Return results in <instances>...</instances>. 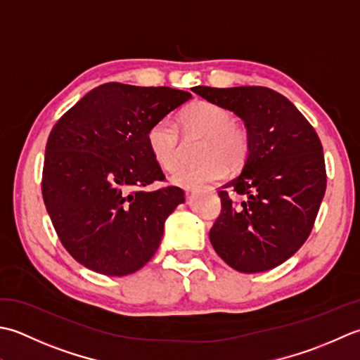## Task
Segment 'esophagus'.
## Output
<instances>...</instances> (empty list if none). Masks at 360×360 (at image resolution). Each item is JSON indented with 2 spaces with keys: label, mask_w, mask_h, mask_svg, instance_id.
<instances>
[{
  "label": "esophagus",
  "mask_w": 360,
  "mask_h": 360,
  "mask_svg": "<svg viewBox=\"0 0 360 360\" xmlns=\"http://www.w3.org/2000/svg\"><path fill=\"white\" fill-rule=\"evenodd\" d=\"M200 191H212V188H188L186 193H200Z\"/></svg>",
  "instance_id": "1"
}]
</instances>
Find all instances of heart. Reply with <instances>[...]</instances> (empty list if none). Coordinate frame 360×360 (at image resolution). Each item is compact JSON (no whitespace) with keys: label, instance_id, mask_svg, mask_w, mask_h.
<instances>
[{"label":"heart","instance_id":"heart-1","mask_svg":"<svg viewBox=\"0 0 360 360\" xmlns=\"http://www.w3.org/2000/svg\"><path fill=\"white\" fill-rule=\"evenodd\" d=\"M180 122L188 135H203L199 165L181 166L172 174V183L183 188H197L224 179L230 167L244 163L248 153V138L244 129L233 122L231 113L222 105L195 101L183 108ZM153 160L166 171H174L181 161L179 129L167 120L152 124L146 135Z\"/></svg>","mask_w":360,"mask_h":360}]
</instances>
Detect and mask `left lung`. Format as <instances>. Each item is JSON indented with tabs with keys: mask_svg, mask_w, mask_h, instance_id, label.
<instances>
[{
	"mask_svg": "<svg viewBox=\"0 0 360 360\" xmlns=\"http://www.w3.org/2000/svg\"><path fill=\"white\" fill-rule=\"evenodd\" d=\"M193 91L244 121L248 155L236 179L219 191L222 212L211 245L230 267L258 274L280 266L302 247L326 191L323 148L292 102L266 86ZM230 193L244 195L234 204Z\"/></svg>",
	"mask_w": 360,
	"mask_h": 360,
	"instance_id": "left-lung-1",
	"label": "left lung"
}]
</instances>
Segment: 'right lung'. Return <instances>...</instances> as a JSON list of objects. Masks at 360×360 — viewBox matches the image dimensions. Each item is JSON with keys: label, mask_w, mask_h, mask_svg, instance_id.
Here are the masks:
<instances>
[{"label": "right lung", "mask_w": 360, "mask_h": 360, "mask_svg": "<svg viewBox=\"0 0 360 360\" xmlns=\"http://www.w3.org/2000/svg\"><path fill=\"white\" fill-rule=\"evenodd\" d=\"M191 98L169 86L110 82L86 93L51 130L43 200L58 239L84 267L124 276L155 255L185 193L139 191L165 179L146 135Z\"/></svg>", "instance_id": "add662e5"}]
</instances>
